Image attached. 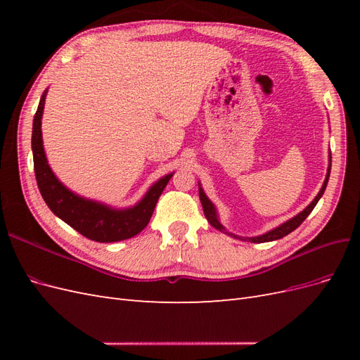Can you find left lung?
<instances>
[{"instance_id":"obj_1","label":"left lung","mask_w":360,"mask_h":360,"mask_svg":"<svg viewBox=\"0 0 360 360\" xmlns=\"http://www.w3.org/2000/svg\"><path fill=\"white\" fill-rule=\"evenodd\" d=\"M330 167H332V155L329 153V167H328V174H326L324 183H323V186H321L320 192L317 193V197H315V198L311 201V204H309V205L304 207V209H303L299 214L292 216L291 219L285 221L284 224L278 225L276 228H274V230H270V231H267V233H264V234H259V236H255V237H240V236H237V234L228 233V231H226V228L221 224L219 214H217V210H216L214 204L209 200V197H207L205 192L202 191V188H201V183H198L200 200H201V204H202L204 216L207 217V221L210 222V225L216 228V230H219V231H222V233H225V234H228V236H231V237H234V238H238V240H245V242H250V243H264V242H274V240H278V238L285 237L287 234H290L291 231L296 230V228H297V226H299L304 219H307L308 214L314 210V207L317 205V202H319V201H320V198L323 197V193H324V191H326V186H328L329 176H330Z\"/></svg>"}]
</instances>
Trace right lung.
<instances>
[{
    "instance_id": "obj_1",
    "label": "right lung",
    "mask_w": 360,
    "mask_h": 360,
    "mask_svg": "<svg viewBox=\"0 0 360 360\" xmlns=\"http://www.w3.org/2000/svg\"><path fill=\"white\" fill-rule=\"evenodd\" d=\"M46 94L48 90L43 91L40 97L34 122H32L31 136L37 186L46 205L61 221L94 242L112 243L139 234L148 225L160 193L165 189L174 172L155 181L135 205L124 207V209H117V207L84 198L75 193L68 186H64L53 174L48 163L45 147H43L41 117L43 110H45Z\"/></svg>"
}]
</instances>
